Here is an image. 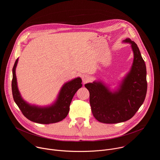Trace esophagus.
<instances>
[{
	"label": "esophagus",
	"mask_w": 160,
	"mask_h": 160,
	"mask_svg": "<svg viewBox=\"0 0 160 160\" xmlns=\"http://www.w3.org/2000/svg\"><path fill=\"white\" fill-rule=\"evenodd\" d=\"M90 76L88 75L84 74V75H83L82 76V80L84 83H86V82H88L90 81Z\"/></svg>",
	"instance_id": "obj_1"
}]
</instances>
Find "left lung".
Wrapping results in <instances>:
<instances>
[{"label": "left lung", "instance_id": "8db88e82", "mask_svg": "<svg viewBox=\"0 0 160 160\" xmlns=\"http://www.w3.org/2000/svg\"><path fill=\"white\" fill-rule=\"evenodd\" d=\"M123 42L131 44L134 59L131 68L112 92L101 81L84 86L90 92V103L94 117L105 124H117L131 118L144 102L147 93V71L139 48L130 38Z\"/></svg>", "mask_w": 160, "mask_h": 160}]
</instances>
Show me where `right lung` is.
<instances>
[{"mask_svg": "<svg viewBox=\"0 0 160 160\" xmlns=\"http://www.w3.org/2000/svg\"><path fill=\"white\" fill-rule=\"evenodd\" d=\"M18 61V58L13 68L11 88L13 99L23 115L31 121L44 124H52L64 119L69 112L70 104L73 95L82 87L81 79L77 78L66 82L61 88L56 101L51 106L40 107L31 105L22 99L18 88L15 73Z\"/></svg>", "mask_w": 160, "mask_h": 160, "instance_id": "1", "label": "right lung"}]
</instances>
